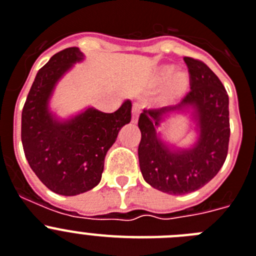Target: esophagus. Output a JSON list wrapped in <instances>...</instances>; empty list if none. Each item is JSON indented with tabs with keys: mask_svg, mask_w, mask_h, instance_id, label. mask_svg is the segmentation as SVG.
<instances>
[{
	"mask_svg": "<svg viewBox=\"0 0 256 256\" xmlns=\"http://www.w3.org/2000/svg\"><path fill=\"white\" fill-rule=\"evenodd\" d=\"M131 114H132V122L138 121V117L140 114V104L135 103L132 106V110H131Z\"/></svg>",
	"mask_w": 256,
	"mask_h": 256,
	"instance_id": "1",
	"label": "esophagus"
}]
</instances>
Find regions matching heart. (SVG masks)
Masks as SVG:
<instances>
[{
	"label": "heart",
	"instance_id": "obj_1",
	"mask_svg": "<svg viewBox=\"0 0 256 256\" xmlns=\"http://www.w3.org/2000/svg\"><path fill=\"white\" fill-rule=\"evenodd\" d=\"M172 70V66H160L152 76L153 85H158L161 82L162 88L160 91L158 100L162 104H171L184 96L188 88H190V77L183 70Z\"/></svg>",
	"mask_w": 256,
	"mask_h": 256
}]
</instances>
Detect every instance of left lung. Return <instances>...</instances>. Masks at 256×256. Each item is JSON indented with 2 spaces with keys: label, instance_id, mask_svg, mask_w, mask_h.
<instances>
[{
  "label": "left lung",
  "instance_id": "obj_1",
  "mask_svg": "<svg viewBox=\"0 0 256 256\" xmlns=\"http://www.w3.org/2000/svg\"><path fill=\"white\" fill-rule=\"evenodd\" d=\"M190 90L180 104L161 110H144L138 126L142 139L138 148L144 180L168 194H186L205 186L219 172L228 154L230 110L228 94L220 80L204 62L184 56ZM186 105L195 106L200 139L194 148L172 152L155 134L162 117Z\"/></svg>",
  "mask_w": 256,
  "mask_h": 256
}]
</instances>
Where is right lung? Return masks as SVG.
<instances>
[{
  "instance_id": "add662e5",
  "label": "right lung",
  "mask_w": 256,
  "mask_h": 256,
  "mask_svg": "<svg viewBox=\"0 0 256 256\" xmlns=\"http://www.w3.org/2000/svg\"><path fill=\"white\" fill-rule=\"evenodd\" d=\"M81 59L77 48L56 52L36 76L22 112V143L28 164L48 190L63 196L80 194L99 184L106 152L131 120L130 100L114 113L90 108L64 124L48 113L56 81Z\"/></svg>"
}]
</instances>
